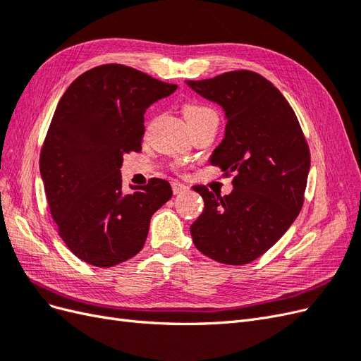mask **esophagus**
<instances>
[{"mask_svg":"<svg viewBox=\"0 0 361 361\" xmlns=\"http://www.w3.org/2000/svg\"><path fill=\"white\" fill-rule=\"evenodd\" d=\"M171 190L174 194H180V192L188 191V187L183 183H179V182H171Z\"/></svg>","mask_w":361,"mask_h":361,"instance_id":"1","label":"esophagus"}]
</instances>
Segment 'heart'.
<instances>
[{
	"mask_svg": "<svg viewBox=\"0 0 361 361\" xmlns=\"http://www.w3.org/2000/svg\"><path fill=\"white\" fill-rule=\"evenodd\" d=\"M183 114H185V117H187L190 125L197 123V122H200V120H203L206 117L216 116L212 108L206 106V105H202V104H188V105H185L183 106Z\"/></svg>",
	"mask_w": 361,
	"mask_h": 361,
	"instance_id": "1",
	"label": "heart"
}]
</instances>
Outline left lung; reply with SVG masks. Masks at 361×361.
Instances as JSON below:
<instances>
[{
    "label": "left lung",
    "instance_id": "left-lung-1",
    "mask_svg": "<svg viewBox=\"0 0 361 361\" xmlns=\"http://www.w3.org/2000/svg\"><path fill=\"white\" fill-rule=\"evenodd\" d=\"M194 92L220 104L226 135L211 158L233 191L214 194L195 185L204 209L190 231L207 257L245 265L274 245L298 216L310 170V150L286 97L253 71L187 81Z\"/></svg>",
    "mask_w": 361,
    "mask_h": 361
}]
</instances>
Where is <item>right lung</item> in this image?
I'll list each match as a JSON object with an SVG mask.
<instances>
[{
	"label": "right lung",
	"mask_w": 361,
	"mask_h": 361,
	"mask_svg": "<svg viewBox=\"0 0 361 361\" xmlns=\"http://www.w3.org/2000/svg\"><path fill=\"white\" fill-rule=\"evenodd\" d=\"M162 82L110 63L80 75L64 92L40 150L49 212L72 253L108 268L143 248L150 218L171 199L167 180L122 191L123 157L141 150L145 113L171 94Z\"/></svg>",
	"instance_id": "obj_1"
}]
</instances>
